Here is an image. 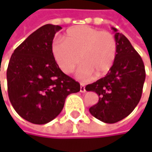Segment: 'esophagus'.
Listing matches in <instances>:
<instances>
[{"instance_id": "obj_1", "label": "esophagus", "mask_w": 152, "mask_h": 152, "mask_svg": "<svg viewBox=\"0 0 152 152\" xmlns=\"http://www.w3.org/2000/svg\"><path fill=\"white\" fill-rule=\"evenodd\" d=\"M80 91L81 92H85L86 91V90H85V84L84 83H81V85H80Z\"/></svg>"}]
</instances>
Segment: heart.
<instances>
[{"mask_svg": "<svg viewBox=\"0 0 152 152\" xmlns=\"http://www.w3.org/2000/svg\"><path fill=\"white\" fill-rule=\"evenodd\" d=\"M51 50L59 68L66 74L72 73L79 62H83L76 76L87 79L93 75L105 76L111 70L117 55V42L108 31L76 25L67 31L63 41L54 40Z\"/></svg>", "mask_w": 152, "mask_h": 152, "instance_id": "1", "label": "heart"}]
</instances>
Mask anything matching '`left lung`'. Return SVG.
Segmentation results:
<instances>
[{
	"label": "left lung",
	"instance_id": "obj_1",
	"mask_svg": "<svg viewBox=\"0 0 152 152\" xmlns=\"http://www.w3.org/2000/svg\"><path fill=\"white\" fill-rule=\"evenodd\" d=\"M117 42V55L111 70L85 90L99 95L90 107L92 116L105 123H115L129 115L140 101L145 81L143 61L129 40L112 27Z\"/></svg>",
	"mask_w": 152,
	"mask_h": 152
}]
</instances>
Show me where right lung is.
Instances as JSON below:
<instances>
[{"instance_id": "obj_1", "label": "right lung", "mask_w": 152, "mask_h": 152, "mask_svg": "<svg viewBox=\"0 0 152 152\" xmlns=\"http://www.w3.org/2000/svg\"><path fill=\"white\" fill-rule=\"evenodd\" d=\"M62 28L46 24L31 33L11 55L7 69L8 93L15 112L34 124H46L61 112L66 98L80 84L56 63L52 44Z\"/></svg>"}]
</instances>
